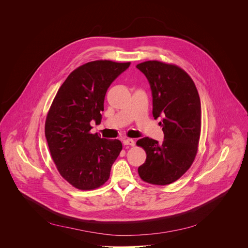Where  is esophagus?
<instances>
[{
	"label": "esophagus",
	"mask_w": 248,
	"mask_h": 248,
	"mask_svg": "<svg viewBox=\"0 0 248 248\" xmlns=\"http://www.w3.org/2000/svg\"><path fill=\"white\" fill-rule=\"evenodd\" d=\"M124 145H129V146H134L135 145V141L130 138H126L124 140Z\"/></svg>",
	"instance_id": "obj_1"
}]
</instances>
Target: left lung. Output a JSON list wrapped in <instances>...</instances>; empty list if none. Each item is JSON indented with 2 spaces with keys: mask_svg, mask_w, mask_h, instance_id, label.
I'll return each instance as SVG.
<instances>
[{
  "mask_svg": "<svg viewBox=\"0 0 248 248\" xmlns=\"http://www.w3.org/2000/svg\"><path fill=\"white\" fill-rule=\"evenodd\" d=\"M152 91L153 117L162 118L164 141L149 137L139 139L146 161L138 168L144 182L157 186L170 185L192 165L201 129V104L196 86L184 69L158 61L138 63Z\"/></svg>",
  "mask_w": 248,
  "mask_h": 248,
  "instance_id": "obj_1",
  "label": "left lung"
}]
</instances>
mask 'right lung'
Listing matches in <instances>:
<instances>
[{
    "instance_id": "add662e5",
    "label": "right lung",
    "mask_w": 248,
    "mask_h": 248,
    "mask_svg": "<svg viewBox=\"0 0 248 248\" xmlns=\"http://www.w3.org/2000/svg\"><path fill=\"white\" fill-rule=\"evenodd\" d=\"M130 62L94 61L70 74L60 87L47 115L45 136L62 178L75 187L90 190L110 178L123 145L118 139L90 132L101 123L104 100L112 82Z\"/></svg>"
}]
</instances>
